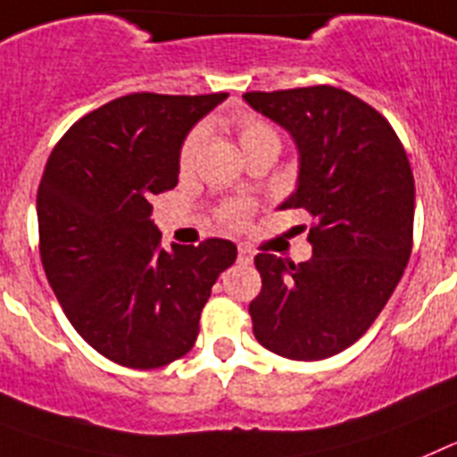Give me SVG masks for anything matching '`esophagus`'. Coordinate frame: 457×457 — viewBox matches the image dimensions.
Instances as JSON below:
<instances>
[{
    "instance_id": "obj_1",
    "label": "esophagus",
    "mask_w": 457,
    "mask_h": 457,
    "mask_svg": "<svg viewBox=\"0 0 457 457\" xmlns=\"http://www.w3.org/2000/svg\"><path fill=\"white\" fill-rule=\"evenodd\" d=\"M237 260H239V264H251V262H253V251H251V248L241 244L239 245V257H237Z\"/></svg>"
}]
</instances>
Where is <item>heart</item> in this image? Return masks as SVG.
I'll list each match as a JSON object with an SVG mask.
<instances>
[{
  "instance_id": "1",
  "label": "heart",
  "mask_w": 457,
  "mask_h": 457,
  "mask_svg": "<svg viewBox=\"0 0 457 457\" xmlns=\"http://www.w3.org/2000/svg\"><path fill=\"white\" fill-rule=\"evenodd\" d=\"M232 126L239 135V142L244 146V152H253L257 146L262 145H278L280 146V137H278L276 129L267 121H262L260 117H253V114H237L232 117ZM202 130L195 129L193 133L186 137L184 146H181V154H179V165L181 170H188L195 161L197 152H200L202 146ZM253 213V206L251 202L245 200H232V202H225L220 209H218V218L223 220L228 228H244L248 223V218Z\"/></svg>"
}]
</instances>
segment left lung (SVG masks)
I'll use <instances>...</instances> for the list:
<instances>
[{
  "mask_svg": "<svg viewBox=\"0 0 457 457\" xmlns=\"http://www.w3.org/2000/svg\"><path fill=\"white\" fill-rule=\"evenodd\" d=\"M299 149L296 190L280 209L315 223L308 262L260 253L253 333L269 352L320 361L354 345L394 295L411 255L414 174L386 119L338 87L248 91Z\"/></svg>",
  "mask_w": 457,
  "mask_h": 457,
  "instance_id": "left-lung-1",
  "label": "left lung"
}]
</instances>
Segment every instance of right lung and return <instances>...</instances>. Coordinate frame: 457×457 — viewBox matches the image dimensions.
Returning a JSON list of instances; mask_svg holds the SVG:
<instances>
[{"label":"right lung","instance_id":"obj_1","mask_svg":"<svg viewBox=\"0 0 457 457\" xmlns=\"http://www.w3.org/2000/svg\"><path fill=\"white\" fill-rule=\"evenodd\" d=\"M228 94H129L75 121L38 186V248L73 328L119 366L152 370L188 354L237 245L161 248L152 197L174 188L186 135Z\"/></svg>","mask_w":457,"mask_h":457}]
</instances>
